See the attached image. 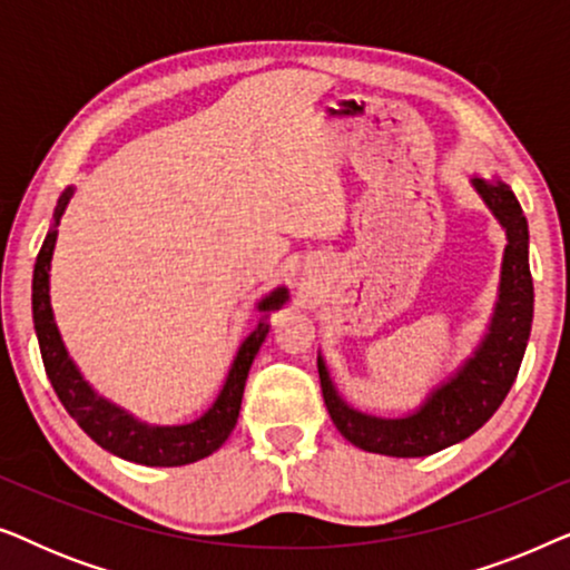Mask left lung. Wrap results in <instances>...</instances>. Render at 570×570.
Here are the masks:
<instances>
[{"mask_svg": "<svg viewBox=\"0 0 570 570\" xmlns=\"http://www.w3.org/2000/svg\"><path fill=\"white\" fill-rule=\"evenodd\" d=\"M472 189L505 230L501 285L474 353L433 386L417 410L402 417H381L355 410L342 400L324 357H316L324 404L332 423L357 449L384 456H428L470 439L493 417L513 386L524 357L534 314V287L529 272V228L519 199L501 178H472Z\"/></svg>", "mask_w": 570, "mask_h": 570, "instance_id": "obj_1", "label": "left lung"}]
</instances>
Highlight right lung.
<instances>
[{"mask_svg":"<svg viewBox=\"0 0 570 570\" xmlns=\"http://www.w3.org/2000/svg\"><path fill=\"white\" fill-rule=\"evenodd\" d=\"M75 189L61 194L53 209V223L46 233L41 252H38L36 269H33V324L38 347L46 365V376H49L53 392L65 404V410L77 420V425L98 443L100 449L111 451L114 456L127 459V462L145 464V466H181L199 462L223 446L228 441L233 428H236L240 400H244V386L248 379L256 353H259L264 337L269 332L267 316L272 311L283 308L287 301V287H275L269 295L256 303L262 311V322L256 330L240 342L236 357H233L228 376L220 394L215 396L213 407L205 415L184 425H150L129 415L119 404L108 402L92 389L77 368L72 357H69L65 342H61L59 326L53 322L51 295H49V277H51V256L59 236V220L72 199Z\"/></svg>","mask_w":570,"mask_h":570,"instance_id":"add662e5","label":"right lung"}]
</instances>
